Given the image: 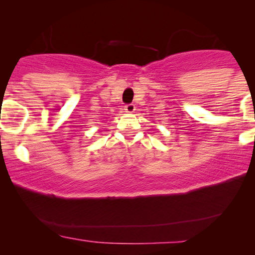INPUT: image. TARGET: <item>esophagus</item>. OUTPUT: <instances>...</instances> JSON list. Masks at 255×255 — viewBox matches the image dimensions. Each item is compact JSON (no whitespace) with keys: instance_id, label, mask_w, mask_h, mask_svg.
I'll use <instances>...</instances> for the list:
<instances>
[{"instance_id":"1","label":"esophagus","mask_w":255,"mask_h":255,"mask_svg":"<svg viewBox=\"0 0 255 255\" xmlns=\"http://www.w3.org/2000/svg\"><path fill=\"white\" fill-rule=\"evenodd\" d=\"M124 110H125V113H128V114H132V113H134V110H135V106H134V104H132V103H130V104H127V106L124 107Z\"/></svg>"}]
</instances>
